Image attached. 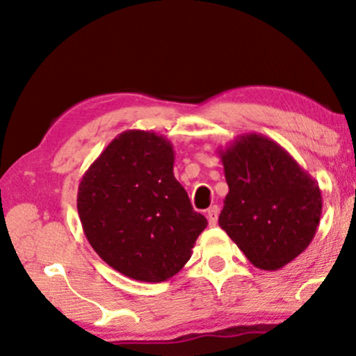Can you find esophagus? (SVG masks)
Listing matches in <instances>:
<instances>
[{"instance_id":"esophagus-1","label":"esophagus","mask_w":356,"mask_h":356,"mask_svg":"<svg viewBox=\"0 0 356 356\" xmlns=\"http://www.w3.org/2000/svg\"><path fill=\"white\" fill-rule=\"evenodd\" d=\"M207 220L211 227L217 225V220H218V207L217 206H212L207 209Z\"/></svg>"}]
</instances>
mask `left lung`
I'll return each instance as SVG.
<instances>
[{
  "label": "left lung",
  "instance_id": "1",
  "mask_svg": "<svg viewBox=\"0 0 356 356\" xmlns=\"http://www.w3.org/2000/svg\"><path fill=\"white\" fill-rule=\"evenodd\" d=\"M228 194L218 225L250 262L279 270L300 256L318 230V183L286 150L262 134H243L218 149Z\"/></svg>",
  "mask_w": 356,
  "mask_h": 356
}]
</instances>
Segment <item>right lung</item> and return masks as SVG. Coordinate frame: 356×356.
Listing matches in <instances>:
<instances>
[{
    "instance_id": "1",
    "label": "right lung",
    "mask_w": 356,
    "mask_h": 356,
    "mask_svg": "<svg viewBox=\"0 0 356 356\" xmlns=\"http://www.w3.org/2000/svg\"><path fill=\"white\" fill-rule=\"evenodd\" d=\"M172 143L129 129L106 145L77 191L82 230L94 251L120 274L165 282L178 274L207 227L173 175Z\"/></svg>"
}]
</instances>
